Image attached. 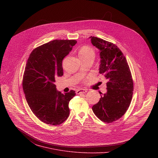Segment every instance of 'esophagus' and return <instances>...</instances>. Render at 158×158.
Masks as SVG:
<instances>
[{
	"instance_id": "34e87169",
	"label": "esophagus",
	"mask_w": 158,
	"mask_h": 158,
	"mask_svg": "<svg viewBox=\"0 0 158 158\" xmlns=\"http://www.w3.org/2000/svg\"><path fill=\"white\" fill-rule=\"evenodd\" d=\"M87 92V90L85 89H80L77 90V94H84Z\"/></svg>"
}]
</instances>
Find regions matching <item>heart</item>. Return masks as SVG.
<instances>
[{"mask_svg":"<svg viewBox=\"0 0 158 158\" xmlns=\"http://www.w3.org/2000/svg\"><path fill=\"white\" fill-rule=\"evenodd\" d=\"M92 56H94V51L88 46L82 47L79 52L80 58H86Z\"/></svg>","mask_w":158,"mask_h":158,"instance_id":"b5f03b06","label":"heart"}]
</instances>
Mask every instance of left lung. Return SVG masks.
I'll list each match as a JSON object with an SVG mask.
<instances>
[{
    "label": "left lung",
    "mask_w": 158,
    "mask_h": 158,
    "mask_svg": "<svg viewBox=\"0 0 158 158\" xmlns=\"http://www.w3.org/2000/svg\"><path fill=\"white\" fill-rule=\"evenodd\" d=\"M92 45L99 49L101 58L99 72L108 80L107 92L92 106V111L102 122L112 123L128 109L133 94V81L127 61L117 45L102 39L89 37Z\"/></svg>",
    "instance_id": "obj_1"
}]
</instances>
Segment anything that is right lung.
Returning <instances> with one entry per match:
<instances>
[{
	"mask_svg": "<svg viewBox=\"0 0 158 158\" xmlns=\"http://www.w3.org/2000/svg\"><path fill=\"white\" fill-rule=\"evenodd\" d=\"M75 40H53L35 48L29 56L23 76V87L27 103L43 122L58 125L69 117V103L75 90L62 94L55 80L63 75L62 61L76 44Z\"/></svg>",
	"mask_w": 158,
	"mask_h": 158,
	"instance_id": "obj_1",
	"label": "right lung"
}]
</instances>
